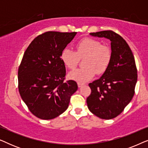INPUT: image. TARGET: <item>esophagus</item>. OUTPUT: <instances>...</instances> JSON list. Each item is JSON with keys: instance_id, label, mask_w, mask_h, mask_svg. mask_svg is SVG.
I'll use <instances>...</instances> for the list:
<instances>
[{"instance_id": "1", "label": "esophagus", "mask_w": 148, "mask_h": 148, "mask_svg": "<svg viewBox=\"0 0 148 148\" xmlns=\"http://www.w3.org/2000/svg\"><path fill=\"white\" fill-rule=\"evenodd\" d=\"M83 85H84V84H82V83H79V82L77 83V86H78L79 88H81V87H82Z\"/></svg>"}]
</instances>
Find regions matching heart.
<instances>
[{"label":"heart","mask_w":148,"mask_h":148,"mask_svg":"<svg viewBox=\"0 0 148 148\" xmlns=\"http://www.w3.org/2000/svg\"><path fill=\"white\" fill-rule=\"evenodd\" d=\"M84 57H86L84 62L85 67L71 71L68 75L70 79L81 83L92 79L96 73H104L110 62L112 52L99 40L86 38L77 43L76 52L65 48L60 54L62 62L70 69L76 67L80 58Z\"/></svg>","instance_id":"heart-1"}]
</instances>
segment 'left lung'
Listing matches in <instances>:
<instances>
[{
	"instance_id": "obj_1",
	"label": "left lung",
	"mask_w": 148,
	"mask_h": 148,
	"mask_svg": "<svg viewBox=\"0 0 148 148\" xmlns=\"http://www.w3.org/2000/svg\"><path fill=\"white\" fill-rule=\"evenodd\" d=\"M90 34L110 40L112 58L102 76L89 84L92 92L87 104L99 118L112 119L123 112L134 96L137 80L135 58L128 44L115 32L107 30Z\"/></svg>"
}]
</instances>
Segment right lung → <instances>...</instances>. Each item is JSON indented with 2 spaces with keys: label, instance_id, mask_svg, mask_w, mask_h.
Returning <instances> with one entry per match:
<instances>
[{
  "label": "right lung",
  "instance_id": "1",
  "mask_svg": "<svg viewBox=\"0 0 148 148\" xmlns=\"http://www.w3.org/2000/svg\"><path fill=\"white\" fill-rule=\"evenodd\" d=\"M77 32H47L37 36L23 54L18 70V88L32 114L44 120L56 118L69 106L77 90L73 80L64 82L66 69L60 54Z\"/></svg>",
  "mask_w": 148,
  "mask_h": 148
}]
</instances>
